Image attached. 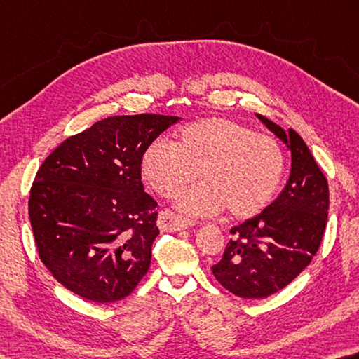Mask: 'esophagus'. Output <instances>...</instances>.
Returning a JSON list of instances; mask_svg holds the SVG:
<instances>
[{"label": "esophagus", "mask_w": 359, "mask_h": 359, "mask_svg": "<svg viewBox=\"0 0 359 359\" xmlns=\"http://www.w3.org/2000/svg\"><path fill=\"white\" fill-rule=\"evenodd\" d=\"M194 221L182 218L179 215H175L169 210L160 212L158 215V227L161 232H177V231H184L188 229V227H193Z\"/></svg>", "instance_id": "esophagus-1"}]
</instances>
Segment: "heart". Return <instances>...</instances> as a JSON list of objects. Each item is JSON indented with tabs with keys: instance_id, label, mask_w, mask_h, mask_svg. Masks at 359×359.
Returning a JSON list of instances; mask_svg holds the SVG:
<instances>
[{
	"instance_id": "1",
	"label": "heart",
	"mask_w": 359,
	"mask_h": 359,
	"mask_svg": "<svg viewBox=\"0 0 359 359\" xmlns=\"http://www.w3.org/2000/svg\"><path fill=\"white\" fill-rule=\"evenodd\" d=\"M177 201L182 212L207 217L229 208L236 218H248L269 204L284 171L281 146L269 135L226 117H207L180 130L177 142L155 140L141 158L149 185L171 198L196 180Z\"/></svg>"
}]
</instances>
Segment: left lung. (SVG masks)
<instances>
[{
	"mask_svg": "<svg viewBox=\"0 0 359 359\" xmlns=\"http://www.w3.org/2000/svg\"><path fill=\"white\" fill-rule=\"evenodd\" d=\"M292 154L281 194L257 217L233 226L223 259L212 266L224 289L240 298H266L289 285L311 264L327 226L328 182L297 132L256 113Z\"/></svg>",
	"mask_w": 359,
	"mask_h": 359,
	"instance_id": "left-lung-1",
	"label": "left lung"
}]
</instances>
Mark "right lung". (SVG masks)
I'll return each mask as SVG.
<instances>
[{"label":"right lung","instance_id":"right-lung-1","mask_svg":"<svg viewBox=\"0 0 359 359\" xmlns=\"http://www.w3.org/2000/svg\"><path fill=\"white\" fill-rule=\"evenodd\" d=\"M179 119L108 117L61 142L39 168L28 202L37 251L75 295L119 302L147 273L158 204L142 187L141 158Z\"/></svg>","mask_w":359,"mask_h":359}]
</instances>
